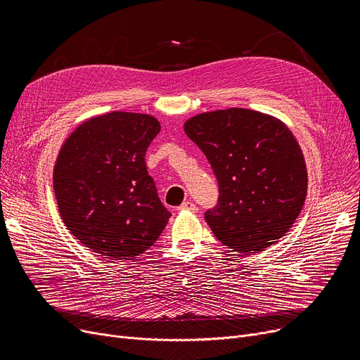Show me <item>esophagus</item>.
Returning a JSON list of instances; mask_svg holds the SVG:
<instances>
[{"instance_id":"esophagus-1","label":"esophagus","mask_w":360,"mask_h":360,"mask_svg":"<svg viewBox=\"0 0 360 360\" xmlns=\"http://www.w3.org/2000/svg\"><path fill=\"white\" fill-rule=\"evenodd\" d=\"M179 210H188V212H197V205L191 201H184L179 205Z\"/></svg>"}]
</instances>
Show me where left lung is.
<instances>
[{"mask_svg": "<svg viewBox=\"0 0 360 360\" xmlns=\"http://www.w3.org/2000/svg\"><path fill=\"white\" fill-rule=\"evenodd\" d=\"M184 131L219 181V205L205 213L214 236L243 254L285 236L308 190L304 151L289 127L269 113L229 108L191 117Z\"/></svg>", "mask_w": 360, "mask_h": 360, "instance_id": "left-lung-1", "label": "left lung"}]
</instances>
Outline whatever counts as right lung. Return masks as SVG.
Here are the masks:
<instances>
[{
  "label": "right lung",
  "instance_id": "obj_1",
  "mask_svg": "<svg viewBox=\"0 0 360 360\" xmlns=\"http://www.w3.org/2000/svg\"><path fill=\"white\" fill-rule=\"evenodd\" d=\"M160 122L113 110L72 129L53 166V193L70 233L108 259H132L153 245L170 217L144 156Z\"/></svg>",
  "mask_w": 360,
  "mask_h": 360
}]
</instances>
